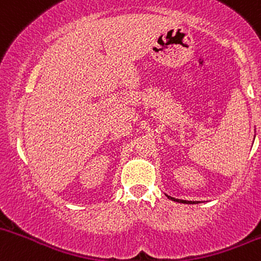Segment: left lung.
Returning a JSON list of instances; mask_svg holds the SVG:
<instances>
[{
  "mask_svg": "<svg viewBox=\"0 0 261 261\" xmlns=\"http://www.w3.org/2000/svg\"><path fill=\"white\" fill-rule=\"evenodd\" d=\"M171 198L172 201H177V202H180V203H195V202H191V201H184V200H176V198H174V197H170Z\"/></svg>",
  "mask_w": 261,
  "mask_h": 261,
  "instance_id": "left-lung-1",
  "label": "left lung"
}]
</instances>
